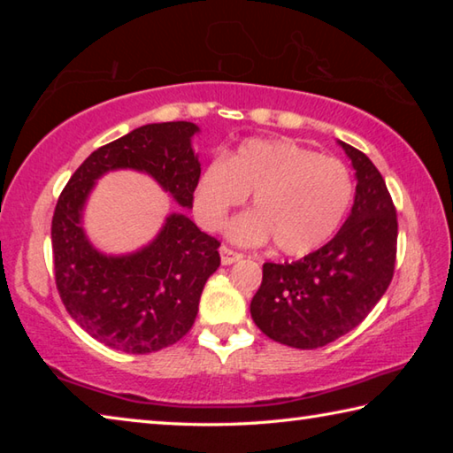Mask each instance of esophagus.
<instances>
[{"label": "esophagus", "instance_id": "esophagus-1", "mask_svg": "<svg viewBox=\"0 0 453 453\" xmlns=\"http://www.w3.org/2000/svg\"><path fill=\"white\" fill-rule=\"evenodd\" d=\"M219 256H221V264H224V265H232L235 262H240V259L243 257L240 251H234L232 248H227V245H221Z\"/></svg>", "mask_w": 453, "mask_h": 453}]
</instances>
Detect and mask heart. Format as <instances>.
<instances>
[{
	"label": "heart",
	"mask_w": 453,
	"mask_h": 453,
	"mask_svg": "<svg viewBox=\"0 0 453 453\" xmlns=\"http://www.w3.org/2000/svg\"><path fill=\"white\" fill-rule=\"evenodd\" d=\"M254 194L256 211L235 218L227 234L237 243L273 240L286 256H308L332 240L354 199V180L340 159L291 140H248L199 173L194 213L216 232L227 213Z\"/></svg>",
	"instance_id": "heart-1"
}]
</instances>
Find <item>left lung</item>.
Wrapping results in <instances>:
<instances>
[{
	"label": "left lung",
	"mask_w": 453,
	"mask_h": 453,
	"mask_svg": "<svg viewBox=\"0 0 453 453\" xmlns=\"http://www.w3.org/2000/svg\"><path fill=\"white\" fill-rule=\"evenodd\" d=\"M356 170L351 211L332 240L291 264H264L251 300L256 326L273 342L316 349L357 327L394 278L397 216L372 159L340 142Z\"/></svg>",
	"instance_id": "left-lung-1"
}]
</instances>
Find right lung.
<instances>
[{"label": "right lung", "mask_w": 453, "mask_h": 453, "mask_svg": "<svg viewBox=\"0 0 453 453\" xmlns=\"http://www.w3.org/2000/svg\"><path fill=\"white\" fill-rule=\"evenodd\" d=\"M199 127L165 121L102 145L67 181L51 219L56 286L81 329L126 354H151L194 326L205 281L219 267V242L186 213H170L153 242L134 254L107 256L88 240L83 208L107 172L151 175L181 208H194L202 167L191 148Z\"/></svg>", "instance_id": "1"}]
</instances>
